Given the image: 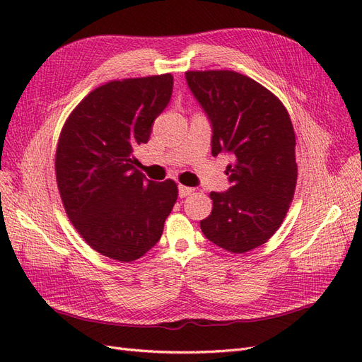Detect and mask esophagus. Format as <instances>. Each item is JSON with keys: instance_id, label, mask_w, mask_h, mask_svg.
I'll use <instances>...</instances> for the list:
<instances>
[{"instance_id": "1", "label": "esophagus", "mask_w": 362, "mask_h": 362, "mask_svg": "<svg viewBox=\"0 0 362 362\" xmlns=\"http://www.w3.org/2000/svg\"><path fill=\"white\" fill-rule=\"evenodd\" d=\"M178 192H180V198H187V196H190L194 190L192 187H187V185L180 184L178 185Z\"/></svg>"}]
</instances>
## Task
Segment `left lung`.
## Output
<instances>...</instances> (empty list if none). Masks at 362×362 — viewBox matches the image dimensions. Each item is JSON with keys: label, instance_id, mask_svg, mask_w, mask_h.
<instances>
[{"label": "left lung", "instance_id": "left-lung-1", "mask_svg": "<svg viewBox=\"0 0 362 362\" xmlns=\"http://www.w3.org/2000/svg\"><path fill=\"white\" fill-rule=\"evenodd\" d=\"M185 80L213 125L211 154L233 156L229 187L211 192L204 235L228 252L264 245L287 216L298 181L296 136L287 108L235 71H187Z\"/></svg>", "mask_w": 362, "mask_h": 362}]
</instances>
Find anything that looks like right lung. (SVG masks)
<instances>
[{
    "instance_id": "right-lung-1",
    "label": "right lung",
    "mask_w": 362,
    "mask_h": 362,
    "mask_svg": "<svg viewBox=\"0 0 362 362\" xmlns=\"http://www.w3.org/2000/svg\"><path fill=\"white\" fill-rule=\"evenodd\" d=\"M172 89V74L108 81L87 95L62 128L56 177L64 211L104 257L122 262L144 257L177 202V182L146 180L133 154L149 140Z\"/></svg>"
}]
</instances>
